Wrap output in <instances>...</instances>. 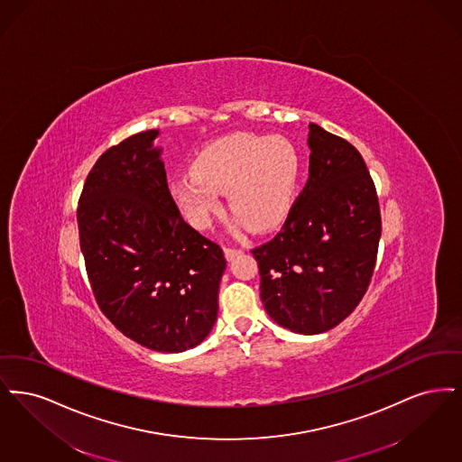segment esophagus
<instances>
[{"label":"esophagus","mask_w":462,"mask_h":462,"mask_svg":"<svg viewBox=\"0 0 462 462\" xmlns=\"http://www.w3.org/2000/svg\"><path fill=\"white\" fill-rule=\"evenodd\" d=\"M240 254V248H229V246H226V248H224V255H226V259L229 262L235 261Z\"/></svg>","instance_id":"esophagus-1"}]
</instances>
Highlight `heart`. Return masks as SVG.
<instances>
[{
	"label": "heart",
	"instance_id": "obj_1",
	"mask_svg": "<svg viewBox=\"0 0 462 462\" xmlns=\"http://www.w3.org/2000/svg\"><path fill=\"white\" fill-rule=\"evenodd\" d=\"M300 178L301 155L293 141L238 131L207 143L191 171L171 182V197L188 224L207 229L226 191L236 222L269 231L290 214Z\"/></svg>",
	"mask_w": 462,
	"mask_h": 462
}]
</instances>
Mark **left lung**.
Segmentation results:
<instances>
[{
    "label": "left lung",
    "instance_id": "1",
    "mask_svg": "<svg viewBox=\"0 0 462 462\" xmlns=\"http://www.w3.org/2000/svg\"><path fill=\"white\" fill-rule=\"evenodd\" d=\"M309 180L274 240L252 250L269 318L319 335L362 300L378 255L382 216L361 153L309 124Z\"/></svg>",
    "mask_w": 462,
    "mask_h": 462
}]
</instances>
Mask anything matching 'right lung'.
I'll list each match as a JSON object with an SVG mask.
<instances>
[{
	"label": "right lung",
	"instance_id": "add662e5",
	"mask_svg": "<svg viewBox=\"0 0 462 462\" xmlns=\"http://www.w3.org/2000/svg\"><path fill=\"white\" fill-rule=\"evenodd\" d=\"M159 129L108 148L82 188L80 252L101 312L127 338L178 354L217 321L226 259L180 217L153 141Z\"/></svg>",
	"mask_w": 462,
	"mask_h": 462
}]
</instances>
